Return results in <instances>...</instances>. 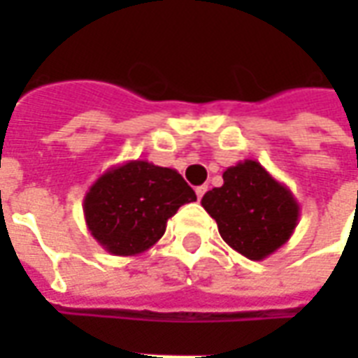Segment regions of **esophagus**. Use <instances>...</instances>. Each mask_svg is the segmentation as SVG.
<instances>
[{
	"label": "esophagus",
	"mask_w": 358,
	"mask_h": 358,
	"mask_svg": "<svg viewBox=\"0 0 358 358\" xmlns=\"http://www.w3.org/2000/svg\"><path fill=\"white\" fill-rule=\"evenodd\" d=\"M205 192H207V186H197L195 187V194H197V197L201 199L203 195H205Z\"/></svg>",
	"instance_id": "1"
}]
</instances>
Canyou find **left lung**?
Wrapping results in <instances>:
<instances>
[{
  "instance_id": "left-lung-1",
  "label": "left lung",
  "mask_w": 358,
  "mask_h": 358,
  "mask_svg": "<svg viewBox=\"0 0 358 358\" xmlns=\"http://www.w3.org/2000/svg\"><path fill=\"white\" fill-rule=\"evenodd\" d=\"M224 184L203 195V209L217 220L222 240L251 261H263L292 238L299 203L261 163L228 166Z\"/></svg>"
}]
</instances>
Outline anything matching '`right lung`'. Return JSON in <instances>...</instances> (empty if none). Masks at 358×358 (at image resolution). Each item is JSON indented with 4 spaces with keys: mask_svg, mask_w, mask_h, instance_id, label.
<instances>
[{
    "mask_svg": "<svg viewBox=\"0 0 358 358\" xmlns=\"http://www.w3.org/2000/svg\"><path fill=\"white\" fill-rule=\"evenodd\" d=\"M178 171L148 161H126L105 171L84 197L94 240L110 255H140L163 238L169 218L195 201Z\"/></svg>",
    "mask_w": 358,
    "mask_h": 358,
    "instance_id": "add662e5",
    "label": "right lung"
}]
</instances>
